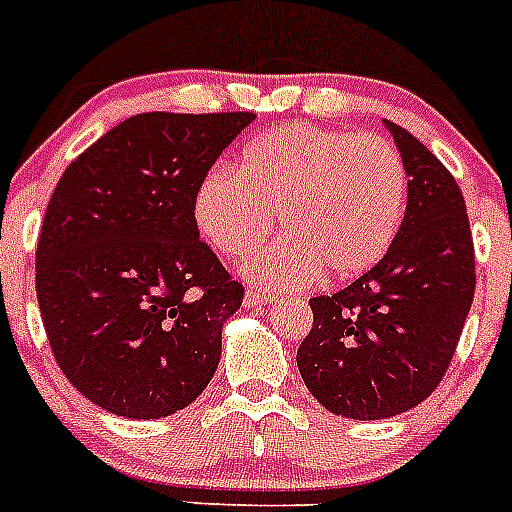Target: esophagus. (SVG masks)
<instances>
[{
	"label": "esophagus",
	"instance_id": "esophagus-1",
	"mask_svg": "<svg viewBox=\"0 0 512 512\" xmlns=\"http://www.w3.org/2000/svg\"><path fill=\"white\" fill-rule=\"evenodd\" d=\"M271 300V295L261 292V289H246V307H261Z\"/></svg>",
	"mask_w": 512,
	"mask_h": 512
}]
</instances>
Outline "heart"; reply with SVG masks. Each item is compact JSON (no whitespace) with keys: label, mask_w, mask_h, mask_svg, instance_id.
<instances>
[{"label":"heart","mask_w":512,"mask_h":512,"mask_svg":"<svg viewBox=\"0 0 512 512\" xmlns=\"http://www.w3.org/2000/svg\"><path fill=\"white\" fill-rule=\"evenodd\" d=\"M408 202L400 153L377 135L312 125L251 140L230 174H210L194 192V223L228 259L256 251L282 223L284 235L243 264L251 282L295 289L366 274L390 251Z\"/></svg>","instance_id":"obj_1"}]
</instances>
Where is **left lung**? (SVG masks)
Returning a JSON list of instances; mask_svg holds the SVG:
<instances>
[{
	"label": "left lung",
	"instance_id": "8db88e82",
	"mask_svg": "<svg viewBox=\"0 0 512 512\" xmlns=\"http://www.w3.org/2000/svg\"><path fill=\"white\" fill-rule=\"evenodd\" d=\"M384 125L408 174L402 225L374 269L336 295L312 297V330L297 351L310 395L354 420L392 418L436 390L477 282L459 184L415 135Z\"/></svg>",
	"mask_w": 512,
	"mask_h": 512
}]
</instances>
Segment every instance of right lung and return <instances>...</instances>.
Here are the masks:
<instances>
[{"label":"right lung","mask_w":512,"mask_h":512,"mask_svg":"<svg viewBox=\"0 0 512 512\" xmlns=\"http://www.w3.org/2000/svg\"><path fill=\"white\" fill-rule=\"evenodd\" d=\"M253 112L128 117L58 179L35 289L61 372L112 415L153 420L205 392L243 302L194 223V192Z\"/></svg>","instance_id":"right-lung-1"}]
</instances>
